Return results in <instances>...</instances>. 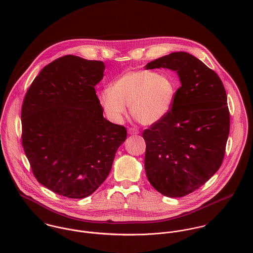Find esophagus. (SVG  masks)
<instances>
[{
    "label": "esophagus",
    "instance_id": "34e87169",
    "mask_svg": "<svg viewBox=\"0 0 253 253\" xmlns=\"http://www.w3.org/2000/svg\"><path fill=\"white\" fill-rule=\"evenodd\" d=\"M128 132H129V134H138L139 130L135 127H130V128H128Z\"/></svg>",
    "mask_w": 253,
    "mask_h": 253
}]
</instances>
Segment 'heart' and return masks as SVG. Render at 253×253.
Wrapping results in <instances>:
<instances>
[{
  "label": "heart",
  "instance_id": "b5f03b06",
  "mask_svg": "<svg viewBox=\"0 0 253 253\" xmlns=\"http://www.w3.org/2000/svg\"><path fill=\"white\" fill-rule=\"evenodd\" d=\"M176 91L175 83L167 74L127 71L100 93L99 102L115 122L126 113V105H130L132 117L144 126H151L169 112Z\"/></svg>",
  "mask_w": 253,
  "mask_h": 253
}]
</instances>
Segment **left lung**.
I'll use <instances>...</instances> for the list:
<instances>
[{"label": "left lung", "mask_w": 253, "mask_h": 253, "mask_svg": "<svg viewBox=\"0 0 253 253\" xmlns=\"http://www.w3.org/2000/svg\"><path fill=\"white\" fill-rule=\"evenodd\" d=\"M145 68L176 71L181 86L172 107L143 131L145 170L151 185L170 198L204 185L222 165L230 131L227 94L216 73L188 52L149 62Z\"/></svg>", "instance_id": "1"}]
</instances>
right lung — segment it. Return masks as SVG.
Segmentation results:
<instances>
[{
	"mask_svg": "<svg viewBox=\"0 0 253 253\" xmlns=\"http://www.w3.org/2000/svg\"><path fill=\"white\" fill-rule=\"evenodd\" d=\"M102 61L65 55L43 67L21 109V141L38 182L70 199L91 195L107 178L125 126L103 117L94 86Z\"/></svg>",
	"mask_w": 253,
	"mask_h": 253,
	"instance_id": "1",
	"label": "right lung"
}]
</instances>
